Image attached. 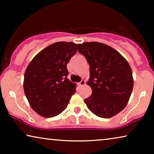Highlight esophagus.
<instances>
[{"label": "esophagus", "mask_w": 154, "mask_h": 154, "mask_svg": "<svg viewBox=\"0 0 154 154\" xmlns=\"http://www.w3.org/2000/svg\"><path fill=\"white\" fill-rule=\"evenodd\" d=\"M79 84V86H82L85 85V84H86V81H85V80L82 79V81H81V82H79V84Z\"/></svg>", "instance_id": "esophagus-1"}]
</instances>
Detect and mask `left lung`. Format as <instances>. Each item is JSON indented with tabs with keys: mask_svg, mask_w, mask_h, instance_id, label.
<instances>
[{
	"mask_svg": "<svg viewBox=\"0 0 154 154\" xmlns=\"http://www.w3.org/2000/svg\"><path fill=\"white\" fill-rule=\"evenodd\" d=\"M90 66L87 84L91 96L84 100L87 107L101 118H111L124 109L133 88L131 66L119 52L98 42L78 44Z\"/></svg>",
	"mask_w": 154,
	"mask_h": 154,
	"instance_id": "obj_1",
	"label": "left lung"
}]
</instances>
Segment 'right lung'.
Returning a JSON list of instances; mask_svg holds the SVG:
<instances>
[{"instance_id": "1", "label": "right lung", "mask_w": 154, "mask_h": 154, "mask_svg": "<svg viewBox=\"0 0 154 154\" xmlns=\"http://www.w3.org/2000/svg\"><path fill=\"white\" fill-rule=\"evenodd\" d=\"M77 50L74 42H55L40 51L26 69L25 95L41 116L51 118L61 113L76 91V84L67 78V64Z\"/></svg>"}]
</instances>
